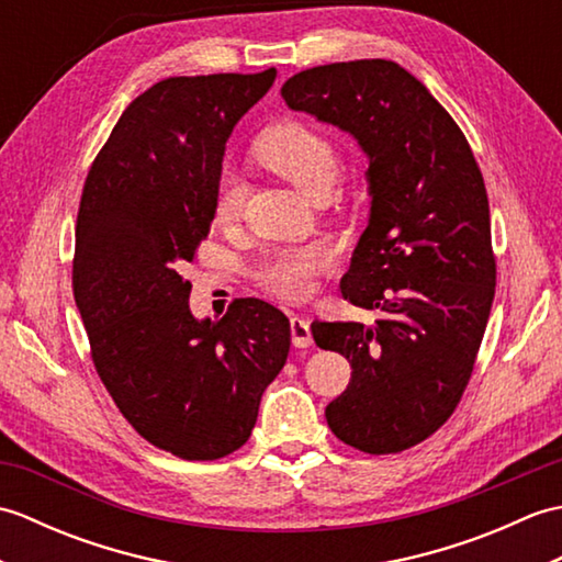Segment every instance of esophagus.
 Instances as JSON below:
<instances>
[{
  "label": "esophagus",
  "mask_w": 562,
  "mask_h": 562,
  "mask_svg": "<svg viewBox=\"0 0 562 562\" xmlns=\"http://www.w3.org/2000/svg\"><path fill=\"white\" fill-rule=\"evenodd\" d=\"M290 328H292V342H294V348H308V345L314 342V338H312V324H308L306 318L292 316Z\"/></svg>",
  "instance_id": "34e87169"
}]
</instances>
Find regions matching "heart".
I'll return each instance as SVG.
<instances>
[{
  "instance_id": "b5f03b06",
  "label": "heart",
  "mask_w": 562,
  "mask_h": 562,
  "mask_svg": "<svg viewBox=\"0 0 562 562\" xmlns=\"http://www.w3.org/2000/svg\"><path fill=\"white\" fill-rule=\"evenodd\" d=\"M254 159L268 171L282 176L308 198L326 195L338 176V149L330 137L314 125L284 117L268 125L254 142ZM244 207L241 181L229 171L214 186V220L229 224L238 220ZM330 266V254L318 244L284 248L260 262L258 280L262 288L280 300H306L316 288V274Z\"/></svg>"
}]
</instances>
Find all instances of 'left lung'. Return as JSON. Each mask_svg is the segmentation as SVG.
Returning a JSON list of instances; mask_svg holds the SVG:
<instances>
[{
  "label": "left lung",
  "mask_w": 562,
  "mask_h": 562,
  "mask_svg": "<svg viewBox=\"0 0 562 562\" xmlns=\"http://www.w3.org/2000/svg\"><path fill=\"white\" fill-rule=\"evenodd\" d=\"M292 111L350 133L369 159V224L342 296L374 326L314 321L318 348L348 357L328 403L333 435L367 453L420 445L469 384L495 296L491 207L461 127L391 59L304 69L282 87Z\"/></svg>",
  "instance_id": "1"
}]
</instances>
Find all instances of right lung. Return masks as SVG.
Here are the masks:
<instances>
[{"label":"right lung","mask_w":562,"mask_h":562,"mask_svg":"<svg viewBox=\"0 0 562 562\" xmlns=\"http://www.w3.org/2000/svg\"><path fill=\"white\" fill-rule=\"evenodd\" d=\"M274 77L270 67L154 83L83 183L71 288L93 367L137 435L178 459L244 447L262 391L288 362L280 308L248 296L220 321H198L181 278L210 234L226 139Z\"/></svg>","instance_id":"obj_1"}]
</instances>
